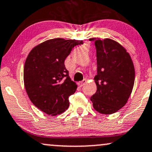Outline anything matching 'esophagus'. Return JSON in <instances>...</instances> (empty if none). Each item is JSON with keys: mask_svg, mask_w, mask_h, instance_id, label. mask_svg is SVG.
<instances>
[{"mask_svg": "<svg viewBox=\"0 0 152 152\" xmlns=\"http://www.w3.org/2000/svg\"><path fill=\"white\" fill-rule=\"evenodd\" d=\"M86 84V80H84V81H79V82L78 83V85H79L80 87H81V86H84Z\"/></svg>", "mask_w": 152, "mask_h": 152, "instance_id": "34e87169", "label": "esophagus"}]
</instances>
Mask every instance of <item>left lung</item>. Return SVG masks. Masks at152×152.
Returning <instances> with one entry per match:
<instances>
[{"label": "left lung", "mask_w": 152, "mask_h": 152, "mask_svg": "<svg viewBox=\"0 0 152 152\" xmlns=\"http://www.w3.org/2000/svg\"><path fill=\"white\" fill-rule=\"evenodd\" d=\"M96 49L97 74L96 93L91 97L93 107L102 114L110 115L127 103L134 85L135 69L131 56L119 42L92 37Z\"/></svg>", "instance_id": "1"}]
</instances>
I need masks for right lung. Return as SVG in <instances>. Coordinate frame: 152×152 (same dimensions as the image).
<instances>
[{"label": "right lung", "mask_w": 152, "mask_h": 152, "mask_svg": "<svg viewBox=\"0 0 152 152\" xmlns=\"http://www.w3.org/2000/svg\"><path fill=\"white\" fill-rule=\"evenodd\" d=\"M83 40L55 38L46 40L29 52L24 67L25 89L31 102L51 116L69 107L68 96L77 89L64 65L74 46Z\"/></svg>", "instance_id": "obj_1"}]
</instances>
